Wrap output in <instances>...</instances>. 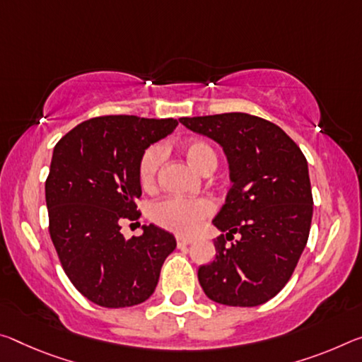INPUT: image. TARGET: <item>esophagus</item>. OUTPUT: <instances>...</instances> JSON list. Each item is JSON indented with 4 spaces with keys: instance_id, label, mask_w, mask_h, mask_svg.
<instances>
[{
    "instance_id": "esophagus-1",
    "label": "esophagus",
    "mask_w": 362,
    "mask_h": 362,
    "mask_svg": "<svg viewBox=\"0 0 362 362\" xmlns=\"http://www.w3.org/2000/svg\"><path fill=\"white\" fill-rule=\"evenodd\" d=\"M188 245H192L190 238H177V248H187Z\"/></svg>"
}]
</instances>
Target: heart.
<instances>
[{"instance_id": "heart-1", "label": "heart", "mask_w": 362, "mask_h": 362, "mask_svg": "<svg viewBox=\"0 0 362 362\" xmlns=\"http://www.w3.org/2000/svg\"><path fill=\"white\" fill-rule=\"evenodd\" d=\"M180 151L185 156L187 163L199 174L208 175L217 165L216 151L209 143L198 139L185 140L180 145ZM160 151L159 148H148L141 154L139 163V180L145 190H150L158 180L160 168ZM212 212L211 202L204 198L185 199V198H165L151 208V219L159 227L174 232L182 237H188L198 232L202 222Z\"/></svg>"}]
</instances>
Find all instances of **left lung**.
Segmentation results:
<instances>
[{"mask_svg":"<svg viewBox=\"0 0 362 362\" xmlns=\"http://www.w3.org/2000/svg\"><path fill=\"white\" fill-rule=\"evenodd\" d=\"M222 146L232 188L212 223L216 259L198 269L209 300L226 306H259L279 293L305 250L313 219L308 160L285 132L245 112L180 117ZM237 233L239 238L226 245Z\"/></svg>","mask_w":362,"mask_h":362,"instance_id":"8db88e82","label":"left lung"}]
</instances>
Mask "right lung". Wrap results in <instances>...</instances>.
Returning a JSON list of instances; mask_svg holds the SVG:
<instances>
[{"label":"right lung","instance_id":"right-lung-1","mask_svg":"<svg viewBox=\"0 0 362 362\" xmlns=\"http://www.w3.org/2000/svg\"><path fill=\"white\" fill-rule=\"evenodd\" d=\"M177 125L175 119L103 116L78 124L56 143L45 183L49 235L69 280L95 305L146 301L175 250L174 235L154 223L125 240L120 221L140 217L135 202L141 197V154Z\"/></svg>","mask_w":362,"mask_h":362}]
</instances>
